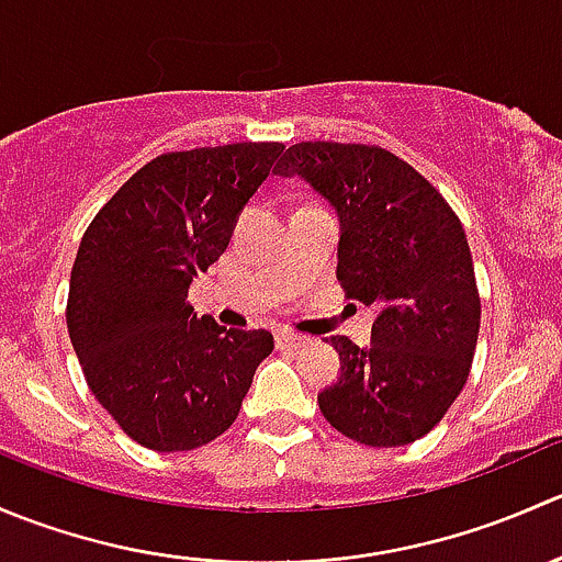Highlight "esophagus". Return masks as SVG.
<instances>
[{"label": "esophagus", "mask_w": 562, "mask_h": 562, "mask_svg": "<svg viewBox=\"0 0 562 562\" xmlns=\"http://www.w3.org/2000/svg\"><path fill=\"white\" fill-rule=\"evenodd\" d=\"M304 342H307V337H302V334H293V331H277V348H280V350L302 348Z\"/></svg>", "instance_id": "esophagus-1"}]
</instances>
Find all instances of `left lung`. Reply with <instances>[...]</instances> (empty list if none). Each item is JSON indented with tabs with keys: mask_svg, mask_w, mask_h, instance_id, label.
<instances>
[{
	"mask_svg": "<svg viewBox=\"0 0 562 562\" xmlns=\"http://www.w3.org/2000/svg\"><path fill=\"white\" fill-rule=\"evenodd\" d=\"M280 176H299L339 217L337 280L378 307L372 345L331 337L339 378L317 394L326 422L356 443L424 438L468 383L481 326L468 236L422 173L370 144L302 140Z\"/></svg>",
	"mask_w": 562,
	"mask_h": 562,
	"instance_id": "8db88e82",
	"label": "left lung"
}]
</instances>
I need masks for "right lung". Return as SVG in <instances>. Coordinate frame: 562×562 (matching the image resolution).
<instances>
[{
    "label": "right lung",
    "mask_w": 562,
    "mask_h": 562,
    "mask_svg": "<svg viewBox=\"0 0 562 562\" xmlns=\"http://www.w3.org/2000/svg\"><path fill=\"white\" fill-rule=\"evenodd\" d=\"M282 149L249 140L155 157L83 234L67 331L92 394L144 449L190 451L220 438L274 350L266 328L198 317L187 293L225 252Z\"/></svg>",
    "instance_id": "add662e5"
}]
</instances>
